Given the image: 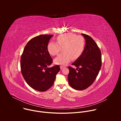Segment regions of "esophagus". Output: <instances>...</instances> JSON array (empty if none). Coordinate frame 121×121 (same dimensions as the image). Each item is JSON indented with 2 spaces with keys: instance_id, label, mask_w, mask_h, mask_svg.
<instances>
[{
  "instance_id": "esophagus-1",
  "label": "esophagus",
  "mask_w": 121,
  "mask_h": 121,
  "mask_svg": "<svg viewBox=\"0 0 121 121\" xmlns=\"http://www.w3.org/2000/svg\"><path fill=\"white\" fill-rule=\"evenodd\" d=\"M64 68H65V66H62V65H61V66H60V68H61V69H63Z\"/></svg>"
}]
</instances>
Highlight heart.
Wrapping results in <instances>:
<instances>
[{
	"mask_svg": "<svg viewBox=\"0 0 121 121\" xmlns=\"http://www.w3.org/2000/svg\"><path fill=\"white\" fill-rule=\"evenodd\" d=\"M57 43L50 42L47 45V50L52 56L58 54L62 48L63 52L55 59L57 65H65L71 59H78L83 54L85 47V40L81 35L72 33L63 34L56 38Z\"/></svg>",
	"mask_w": 121,
	"mask_h": 121,
	"instance_id": "1",
	"label": "heart"
}]
</instances>
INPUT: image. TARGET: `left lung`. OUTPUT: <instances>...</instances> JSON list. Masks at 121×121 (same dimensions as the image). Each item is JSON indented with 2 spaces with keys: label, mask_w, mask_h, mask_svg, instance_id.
<instances>
[{
  "label": "left lung",
  "mask_w": 121,
  "mask_h": 121,
  "mask_svg": "<svg viewBox=\"0 0 121 121\" xmlns=\"http://www.w3.org/2000/svg\"><path fill=\"white\" fill-rule=\"evenodd\" d=\"M82 35L86 41L84 51L72 64L77 68L75 69L68 66V83L72 88L78 91L90 87L96 78L101 66V55L99 47L91 37L84 33Z\"/></svg>",
  "instance_id": "left-lung-1"
}]
</instances>
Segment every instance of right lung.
Listing matches in <instances>:
<instances>
[{
    "mask_svg": "<svg viewBox=\"0 0 121 121\" xmlns=\"http://www.w3.org/2000/svg\"><path fill=\"white\" fill-rule=\"evenodd\" d=\"M53 35L43 34L30 39L23 50L21 59L22 75L33 89L45 91L53 86L60 71L59 65L52 67L53 59L47 50V45Z\"/></svg>",
    "mask_w": 121,
    "mask_h": 121,
    "instance_id": "obj_1",
    "label": "right lung"
}]
</instances>
